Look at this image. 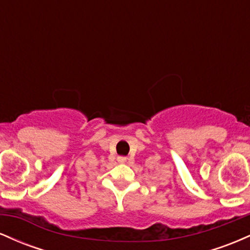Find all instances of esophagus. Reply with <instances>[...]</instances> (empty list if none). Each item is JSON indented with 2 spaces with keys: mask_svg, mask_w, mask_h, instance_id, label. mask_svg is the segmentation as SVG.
I'll list each match as a JSON object with an SVG mask.
<instances>
[{
  "mask_svg": "<svg viewBox=\"0 0 250 250\" xmlns=\"http://www.w3.org/2000/svg\"><path fill=\"white\" fill-rule=\"evenodd\" d=\"M117 161H119L120 163H125V161H127V157H125V156H119V157H117Z\"/></svg>",
  "mask_w": 250,
  "mask_h": 250,
  "instance_id": "34e87169",
  "label": "esophagus"
}]
</instances>
